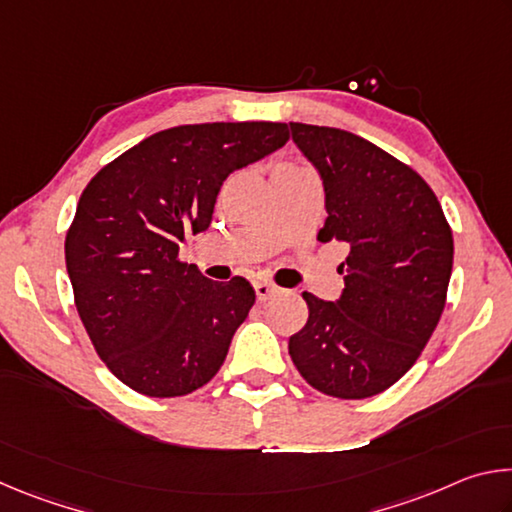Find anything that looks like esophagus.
Returning <instances> with one entry per match:
<instances>
[{
    "label": "esophagus",
    "instance_id": "34e87169",
    "mask_svg": "<svg viewBox=\"0 0 512 512\" xmlns=\"http://www.w3.org/2000/svg\"><path fill=\"white\" fill-rule=\"evenodd\" d=\"M255 293H257L259 302H266L273 296V293H277V287H273L271 282H255Z\"/></svg>",
    "mask_w": 512,
    "mask_h": 512
}]
</instances>
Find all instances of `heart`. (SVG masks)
Listing matches in <instances>:
<instances>
[{
  "label": "heart",
  "mask_w": 512,
  "mask_h": 512,
  "mask_svg": "<svg viewBox=\"0 0 512 512\" xmlns=\"http://www.w3.org/2000/svg\"><path fill=\"white\" fill-rule=\"evenodd\" d=\"M291 167H293V164H289V162H282V164H277L275 171H277V169H291Z\"/></svg>",
  "instance_id": "b5f03b06"
}]
</instances>
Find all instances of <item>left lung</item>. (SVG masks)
Returning <instances> with one entry per match:
<instances>
[{"label": "left lung", "instance_id": "1", "mask_svg": "<svg viewBox=\"0 0 512 512\" xmlns=\"http://www.w3.org/2000/svg\"><path fill=\"white\" fill-rule=\"evenodd\" d=\"M289 126L325 185L318 241L350 250L339 300L302 293L309 318L289 354L316 391L363 400L404 377L431 339L452 275V228L409 164L341 128Z\"/></svg>", "mask_w": 512, "mask_h": 512}]
</instances>
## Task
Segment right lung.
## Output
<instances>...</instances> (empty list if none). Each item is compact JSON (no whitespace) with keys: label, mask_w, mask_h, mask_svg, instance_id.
I'll return each instance as SVG.
<instances>
[{"label":"right lung","mask_w":512,"mask_h":512,"mask_svg":"<svg viewBox=\"0 0 512 512\" xmlns=\"http://www.w3.org/2000/svg\"><path fill=\"white\" fill-rule=\"evenodd\" d=\"M277 121H214L146 137L83 189L65 264L85 332L108 370L149 397L205 386L255 305L244 277L212 282L178 259L210 228L232 171L287 144Z\"/></svg>","instance_id":"1"}]
</instances>
